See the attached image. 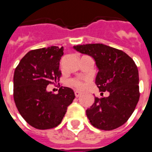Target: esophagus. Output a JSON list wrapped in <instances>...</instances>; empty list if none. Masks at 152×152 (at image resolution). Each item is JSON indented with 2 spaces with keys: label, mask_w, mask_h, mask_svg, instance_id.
I'll return each instance as SVG.
<instances>
[{
  "label": "esophagus",
  "mask_w": 152,
  "mask_h": 152,
  "mask_svg": "<svg viewBox=\"0 0 152 152\" xmlns=\"http://www.w3.org/2000/svg\"><path fill=\"white\" fill-rule=\"evenodd\" d=\"M80 95H81V93L79 92V91H75V96H76V98H78Z\"/></svg>",
  "instance_id": "obj_1"
}]
</instances>
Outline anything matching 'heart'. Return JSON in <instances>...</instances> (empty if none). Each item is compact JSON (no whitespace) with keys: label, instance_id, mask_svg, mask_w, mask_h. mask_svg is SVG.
Returning a JSON list of instances; mask_svg holds the SVG:
<instances>
[{"label":"heart","instance_id":"obj_1","mask_svg":"<svg viewBox=\"0 0 152 152\" xmlns=\"http://www.w3.org/2000/svg\"><path fill=\"white\" fill-rule=\"evenodd\" d=\"M67 85L72 86V87H75L76 89H80L85 86V83L83 82L82 80L77 79V78H72V79L68 80Z\"/></svg>","mask_w":152,"mask_h":152}]
</instances>
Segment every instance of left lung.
<instances>
[{"label": "left lung", "instance_id": "8db88e82", "mask_svg": "<svg viewBox=\"0 0 152 152\" xmlns=\"http://www.w3.org/2000/svg\"><path fill=\"white\" fill-rule=\"evenodd\" d=\"M73 48L94 59L99 69L95 84L100 92L109 93L107 97H95L94 104L86 110L89 122L102 130L123 125L133 114L140 96L138 70L134 61L122 50L103 44Z\"/></svg>", "mask_w": 152, "mask_h": 152}]
</instances>
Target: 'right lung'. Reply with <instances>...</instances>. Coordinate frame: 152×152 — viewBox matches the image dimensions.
Returning a JSON list of instances; mask_svg holds the SVG:
<instances>
[{
  "label": "right lung",
  "mask_w": 152,
  "mask_h": 152,
  "mask_svg": "<svg viewBox=\"0 0 152 152\" xmlns=\"http://www.w3.org/2000/svg\"><path fill=\"white\" fill-rule=\"evenodd\" d=\"M63 47L50 46L29 51L19 62L14 75V99L22 117L32 127L49 129L58 126L75 99L74 91L60 87L58 94L47 86L59 81Z\"/></svg>",
  "instance_id": "right-lung-1"
}]
</instances>
